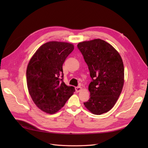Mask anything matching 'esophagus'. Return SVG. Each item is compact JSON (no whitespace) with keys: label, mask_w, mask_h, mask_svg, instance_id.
<instances>
[{"label":"esophagus","mask_w":148,"mask_h":148,"mask_svg":"<svg viewBox=\"0 0 148 148\" xmlns=\"http://www.w3.org/2000/svg\"><path fill=\"white\" fill-rule=\"evenodd\" d=\"M75 90H76V92H79L80 91L82 90L81 86H77V87H76V88H75Z\"/></svg>","instance_id":"esophagus-1"}]
</instances>
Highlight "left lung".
Wrapping results in <instances>:
<instances>
[{
	"label": "left lung",
	"instance_id": "obj_1",
	"mask_svg": "<svg viewBox=\"0 0 148 148\" xmlns=\"http://www.w3.org/2000/svg\"><path fill=\"white\" fill-rule=\"evenodd\" d=\"M78 49L88 65L91 77L90 97L84 102L95 115L110 110L117 102L124 83V66L119 52L100 39L79 42Z\"/></svg>",
	"mask_w": 148,
	"mask_h": 148
}]
</instances>
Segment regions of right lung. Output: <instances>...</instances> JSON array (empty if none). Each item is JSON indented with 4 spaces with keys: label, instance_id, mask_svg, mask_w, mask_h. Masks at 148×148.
I'll use <instances>...</instances> for the list:
<instances>
[{
    "label": "right lung",
    "instance_id": "1",
    "mask_svg": "<svg viewBox=\"0 0 148 148\" xmlns=\"http://www.w3.org/2000/svg\"><path fill=\"white\" fill-rule=\"evenodd\" d=\"M73 44L52 41L44 44L28 65L26 80L29 95L41 110L50 114L59 111L75 91L64 82L62 69Z\"/></svg>",
    "mask_w": 148,
    "mask_h": 148
}]
</instances>
